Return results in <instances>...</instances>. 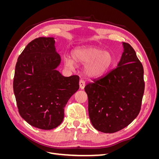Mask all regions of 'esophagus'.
Instances as JSON below:
<instances>
[{"mask_svg": "<svg viewBox=\"0 0 159 159\" xmlns=\"http://www.w3.org/2000/svg\"><path fill=\"white\" fill-rule=\"evenodd\" d=\"M85 81H84V80H80V88L81 89H84V88H85Z\"/></svg>", "mask_w": 159, "mask_h": 159, "instance_id": "obj_1", "label": "esophagus"}]
</instances>
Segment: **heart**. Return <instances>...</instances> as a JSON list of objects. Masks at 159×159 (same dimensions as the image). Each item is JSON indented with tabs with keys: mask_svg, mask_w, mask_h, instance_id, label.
Masks as SVG:
<instances>
[{
	"mask_svg": "<svg viewBox=\"0 0 159 159\" xmlns=\"http://www.w3.org/2000/svg\"><path fill=\"white\" fill-rule=\"evenodd\" d=\"M72 59L65 57L64 64L73 68L75 64L84 65V73L89 78H97L104 74L113 63V56L109 51L98 47H81L71 53Z\"/></svg>",
	"mask_w": 159,
	"mask_h": 159,
	"instance_id": "heart-1",
	"label": "heart"
}]
</instances>
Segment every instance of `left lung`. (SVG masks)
<instances>
[{
    "label": "left lung",
    "instance_id": "obj_1",
    "mask_svg": "<svg viewBox=\"0 0 159 159\" xmlns=\"http://www.w3.org/2000/svg\"><path fill=\"white\" fill-rule=\"evenodd\" d=\"M122 45L123 52L116 68L84 88L91 124L105 133L120 131L137 117L145 90L142 64L131 45Z\"/></svg>",
    "mask_w": 159,
    "mask_h": 159
}]
</instances>
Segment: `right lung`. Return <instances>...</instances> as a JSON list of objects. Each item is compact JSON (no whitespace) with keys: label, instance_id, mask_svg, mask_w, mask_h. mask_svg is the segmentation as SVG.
Returning <instances> with one entry per match:
<instances>
[{"label":"right lung","instance_id":"add662e5","mask_svg":"<svg viewBox=\"0 0 159 159\" xmlns=\"http://www.w3.org/2000/svg\"><path fill=\"white\" fill-rule=\"evenodd\" d=\"M54 39L40 37L26 46L18 58L13 81L20 116L44 130L61 123L66 105L79 89V76L64 77L56 70L61 60Z\"/></svg>","mask_w":159,"mask_h":159}]
</instances>
